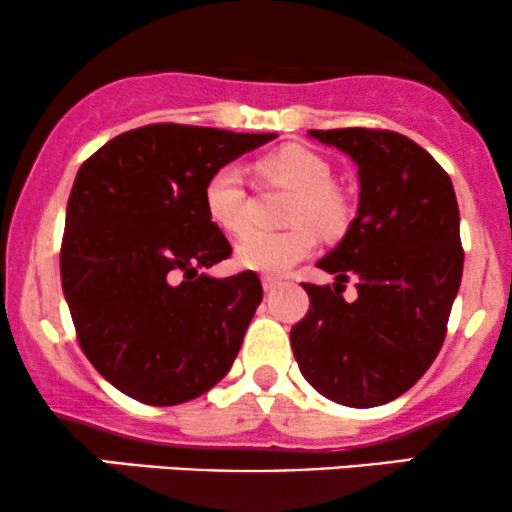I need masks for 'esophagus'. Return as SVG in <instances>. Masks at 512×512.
I'll return each instance as SVG.
<instances>
[{
  "label": "esophagus",
  "mask_w": 512,
  "mask_h": 512,
  "mask_svg": "<svg viewBox=\"0 0 512 512\" xmlns=\"http://www.w3.org/2000/svg\"><path fill=\"white\" fill-rule=\"evenodd\" d=\"M262 286H264V291H274V289H279L281 286V279L279 276H272V274H267V276H262Z\"/></svg>",
  "instance_id": "esophagus-1"
}]
</instances>
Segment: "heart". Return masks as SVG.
Returning <instances> with one entry per match:
<instances>
[{
	"label": "heart",
	"instance_id": "obj_1",
	"mask_svg": "<svg viewBox=\"0 0 512 512\" xmlns=\"http://www.w3.org/2000/svg\"><path fill=\"white\" fill-rule=\"evenodd\" d=\"M257 180L293 190L289 223L298 226L281 233L255 231L236 248L240 267L262 274H284L315 248V236L305 222L317 231L337 233L349 219L346 197L334 185V170L327 158L301 144H286L255 161ZM204 209L209 219L231 233L243 236L252 226V197L243 173L236 166H223L209 175L204 185Z\"/></svg>",
	"mask_w": 512,
	"mask_h": 512
}]
</instances>
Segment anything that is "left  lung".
I'll return each instance as SVG.
<instances>
[{
  "label": "left lung",
  "instance_id": "8db88e82",
  "mask_svg": "<svg viewBox=\"0 0 512 512\" xmlns=\"http://www.w3.org/2000/svg\"><path fill=\"white\" fill-rule=\"evenodd\" d=\"M356 161L358 214L317 267L337 284H303L308 315L291 330L303 378L344 407L368 409L409 390L436 361L462 281L460 209L440 163L390 129H310ZM357 279L346 304L343 284Z\"/></svg>",
  "mask_w": 512,
  "mask_h": 512
}]
</instances>
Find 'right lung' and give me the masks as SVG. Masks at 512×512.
<instances>
[{
  "mask_svg": "<svg viewBox=\"0 0 512 512\" xmlns=\"http://www.w3.org/2000/svg\"><path fill=\"white\" fill-rule=\"evenodd\" d=\"M274 137L158 122L117 134L81 163L62 291L81 351L127 397L173 407L231 370L262 284L250 269L202 272L233 252L204 209V185Z\"/></svg>",
  "mask_w": 512,
  "mask_h": 512,
  "instance_id": "obj_1",
  "label": "right lung"
}]
</instances>
